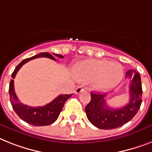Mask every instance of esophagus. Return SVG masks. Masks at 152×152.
<instances>
[{"mask_svg": "<svg viewBox=\"0 0 152 152\" xmlns=\"http://www.w3.org/2000/svg\"><path fill=\"white\" fill-rule=\"evenodd\" d=\"M83 90H84V88L82 87V86H78V87L75 89V93L79 94L80 92H81V91H83Z\"/></svg>", "mask_w": 152, "mask_h": 152, "instance_id": "obj_1", "label": "esophagus"}]
</instances>
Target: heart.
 <instances>
[{
  "label": "heart",
  "mask_w": 152,
  "mask_h": 152,
  "mask_svg": "<svg viewBox=\"0 0 152 152\" xmlns=\"http://www.w3.org/2000/svg\"><path fill=\"white\" fill-rule=\"evenodd\" d=\"M74 75L80 81H95L98 89L108 90L120 83L124 77V69L116 62L106 60H85L75 65Z\"/></svg>",
  "instance_id": "b5f03b06"
}]
</instances>
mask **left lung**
<instances>
[{
	"label": "left lung",
	"instance_id": "left-lung-1",
	"mask_svg": "<svg viewBox=\"0 0 152 152\" xmlns=\"http://www.w3.org/2000/svg\"><path fill=\"white\" fill-rule=\"evenodd\" d=\"M126 77L130 81V101L124 107L113 109L106 106L105 95L91 92V101L85 110L91 124L102 130H111L122 126L135 116L142 102V86L141 76L134 70H129Z\"/></svg>",
	"mask_w": 152,
	"mask_h": 152
}]
</instances>
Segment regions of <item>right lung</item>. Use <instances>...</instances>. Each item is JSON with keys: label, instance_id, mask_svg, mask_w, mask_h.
<instances>
[{"label": "right lung", "instance_id": "add662e5", "mask_svg": "<svg viewBox=\"0 0 152 152\" xmlns=\"http://www.w3.org/2000/svg\"><path fill=\"white\" fill-rule=\"evenodd\" d=\"M53 54L60 58H64V56H62L61 54H56V53H53ZM39 57H47V58L52 59L53 61H56V59L49 53H40L39 54L35 55L32 57L23 60L15 67V71L11 75V77L12 78L15 77L18 71H19V69L26 63L28 62L33 59L39 58ZM9 95L11 106L18 116L25 122L37 126H48V125L52 124L53 123H54L57 120L59 115L62 111L65 102L72 96V94L71 95H60L51 102L46 104L44 106L32 107V106H26V105L22 104L16 96L15 88H14L13 79H11L9 84Z\"/></svg>", "mask_w": 152, "mask_h": 152}]
</instances>
